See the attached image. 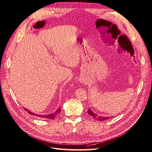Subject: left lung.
Returning a JSON list of instances; mask_svg holds the SVG:
<instances>
[{
  "label": "left lung",
  "mask_w": 152,
  "mask_h": 152,
  "mask_svg": "<svg viewBox=\"0 0 152 152\" xmlns=\"http://www.w3.org/2000/svg\"><path fill=\"white\" fill-rule=\"evenodd\" d=\"M88 113L89 115L91 116V117H92L93 118H94V119H96L98 121H104V120H108L110 117H102V116L98 115L96 113L93 112L90 108L88 109Z\"/></svg>",
  "instance_id": "obj_1"
}]
</instances>
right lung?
Here are the masks:
<instances>
[{
	"label": "right lung",
	"mask_w": 152,
	"mask_h": 152,
	"mask_svg": "<svg viewBox=\"0 0 152 152\" xmlns=\"http://www.w3.org/2000/svg\"><path fill=\"white\" fill-rule=\"evenodd\" d=\"M26 111H28V112L32 115H34V116H37V117H40V118H46V119H50V120H53L54 119L56 116L60 113L61 112V108H58L55 112H53L52 113H50V114H47V115H40V114H35L34 113H32L30 111H29L28 109H24Z\"/></svg>",
	"instance_id": "obj_1"
}]
</instances>
